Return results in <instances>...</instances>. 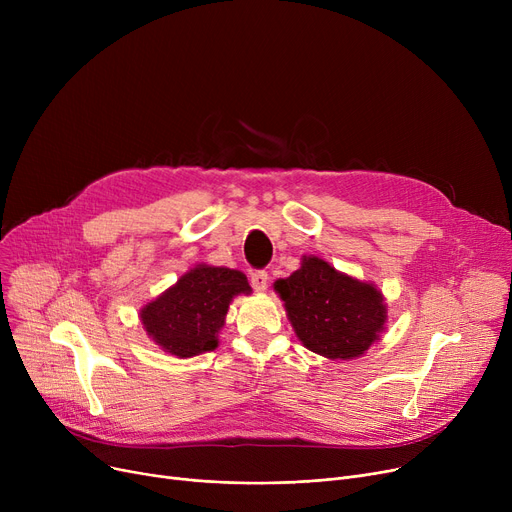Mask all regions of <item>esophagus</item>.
<instances>
[{"label":"esophagus","instance_id":"34e87169","mask_svg":"<svg viewBox=\"0 0 512 512\" xmlns=\"http://www.w3.org/2000/svg\"><path fill=\"white\" fill-rule=\"evenodd\" d=\"M267 280H270V276H267V272H263V270H257V272L251 274V286H253L257 292H265Z\"/></svg>","mask_w":512,"mask_h":512}]
</instances>
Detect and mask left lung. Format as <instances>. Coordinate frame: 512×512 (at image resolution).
I'll return each mask as SVG.
<instances>
[{"instance_id": "8db88e82", "label": "left lung", "mask_w": 512, "mask_h": 512, "mask_svg": "<svg viewBox=\"0 0 512 512\" xmlns=\"http://www.w3.org/2000/svg\"><path fill=\"white\" fill-rule=\"evenodd\" d=\"M274 290L301 344L326 359L363 357L386 330L382 290L317 255H303L299 270L276 280Z\"/></svg>"}]
</instances>
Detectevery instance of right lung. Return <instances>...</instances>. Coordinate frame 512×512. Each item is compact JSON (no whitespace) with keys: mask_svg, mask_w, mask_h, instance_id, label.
<instances>
[{"mask_svg":"<svg viewBox=\"0 0 512 512\" xmlns=\"http://www.w3.org/2000/svg\"><path fill=\"white\" fill-rule=\"evenodd\" d=\"M247 276L209 263H197L176 284L141 307L147 336L178 359H191L220 344L230 303L238 294H251Z\"/></svg>","mask_w":512,"mask_h":512,"instance_id":"right-lung-1","label":"right lung"}]
</instances>
